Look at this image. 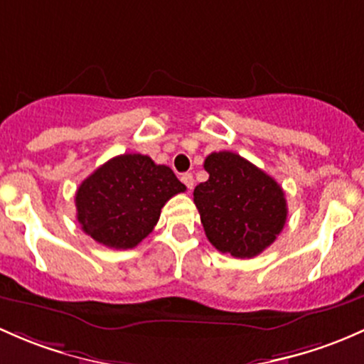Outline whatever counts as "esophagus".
<instances>
[{"label": "esophagus", "instance_id": "34e87169", "mask_svg": "<svg viewBox=\"0 0 364 364\" xmlns=\"http://www.w3.org/2000/svg\"><path fill=\"white\" fill-rule=\"evenodd\" d=\"M181 181L185 183V186H186V188H188V190L193 188L195 179H193V174H190V172H186V174L181 176Z\"/></svg>", "mask_w": 364, "mask_h": 364}]
</instances>
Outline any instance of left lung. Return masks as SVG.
<instances>
[{"label":"left lung","instance_id":"8db88e82","mask_svg":"<svg viewBox=\"0 0 364 364\" xmlns=\"http://www.w3.org/2000/svg\"><path fill=\"white\" fill-rule=\"evenodd\" d=\"M205 183L193 202L209 242L233 258H255L282 232L288 218L284 192L274 178L232 151L205 159Z\"/></svg>","mask_w":364,"mask_h":364}]
</instances>
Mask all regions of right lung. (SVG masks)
<instances>
[{
    "instance_id": "right-lung-1",
    "label": "right lung",
    "mask_w": 364,
    "mask_h": 364,
    "mask_svg": "<svg viewBox=\"0 0 364 364\" xmlns=\"http://www.w3.org/2000/svg\"><path fill=\"white\" fill-rule=\"evenodd\" d=\"M186 186L171 167L148 155L125 153L102 164L76 190V218L95 242L132 250L148 237L160 211Z\"/></svg>"
}]
</instances>
